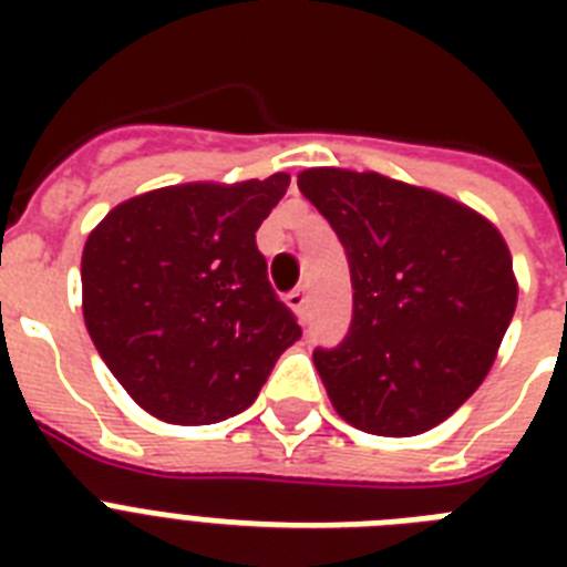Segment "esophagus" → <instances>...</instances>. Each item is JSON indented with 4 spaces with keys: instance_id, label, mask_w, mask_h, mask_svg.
I'll return each instance as SVG.
<instances>
[{
    "instance_id": "obj_1",
    "label": "esophagus",
    "mask_w": 567,
    "mask_h": 567,
    "mask_svg": "<svg viewBox=\"0 0 567 567\" xmlns=\"http://www.w3.org/2000/svg\"><path fill=\"white\" fill-rule=\"evenodd\" d=\"M288 306H291L297 318H302V320L309 318V293L302 291V288H297V291L288 293Z\"/></svg>"
}]
</instances>
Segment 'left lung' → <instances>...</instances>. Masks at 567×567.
I'll return each mask as SVG.
<instances>
[{
  "mask_svg": "<svg viewBox=\"0 0 567 567\" xmlns=\"http://www.w3.org/2000/svg\"><path fill=\"white\" fill-rule=\"evenodd\" d=\"M297 185L353 282L344 341L315 350L329 400L373 435L439 426L480 388L515 315L506 240L467 205L379 173L315 167Z\"/></svg>",
  "mask_w": 567,
  "mask_h": 567,
  "instance_id": "obj_1",
  "label": "left lung"
}]
</instances>
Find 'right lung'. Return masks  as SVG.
I'll return each mask as SVG.
<instances>
[{"mask_svg": "<svg viewBox=\"0 0 567 567\" xmlns=\"http://www.w3.org/2000/svg\"><path fill=\"white\" fill-rule=\"evenodd\" d=\"M291 176L176 185L120 203L82 252L84 323L141 409L217 423L252 405L302 329L256 231Z\"/></svg>", "mask_w": 567, "mask_h": 567, "instance_id": "1", "label": "right lung"}]
</instances>
